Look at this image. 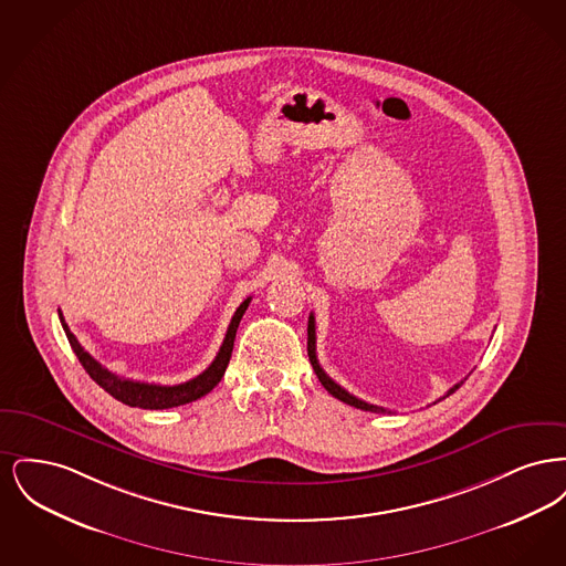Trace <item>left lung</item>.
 <instances>
[{
    "label": "left lung",
    "instance_id": "1",
    "mask_svg": "<svg viewBox=\"0 0 566 566\" xmlns=\"http://www.w3.org/2000/svg\"><path fill=\"white\" fill-rule=\"evenodd\" d=\"M307 356H310V363H312V367H314V371H316V376L321 379V384H323L324 388L335 397V399H339V401H344V403L352 405V407H356V409H365V411H386L384 407H377V405L365 403V401H360V399H356L354 395H350L348 390H344L339 384H335L331 377L324 374L323 367H321V363H318V356H316V321H314V314H310V321H307ZM467 379V377H464ZM464 379L462 381H458L454 384L441 399H446V397H450L452 392H457L458 388L464 384ZM439 399V401H441ZM437 403V401H434Z\"/></svg>",
    "mask_w": 566,
    "mask_h": 566
}]
</instances>
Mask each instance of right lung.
I'll return each mask as SVG.
<instances>
[{
	"label": "right lung",
	"mask_w": 566,
	"mask_h": 566,
	"mask_svg": "<svg viewBox=\"0 0 566 566\" xmlns=\"http://www.w3.org/2000/svg\"><path fill=\"white\" fill-rule=\"evenodd\" d=\"M248 305H250V296L243 301L242 305L238 307V312L233 314L231 324L227 328V335H224V342L216 354L212 365L203 374L192 377L185 384H176V386L135 381V379H125V377L112 374L104 365H99L88 352H84V348L78 344V339H76V335L70 331V326L63 321L61 312H59V321H61V326L67 335V342H70L72 350L76 352L84 371L93 377L116 401L129 405V407H139V409H169V407L192 403V401L201 399L222 379L224 371H227V365L231 360L238 326H240V321H242L243 312L248 310Z\"/></svg>",
	"instance_id": "add662e5"
}]
</instances>
